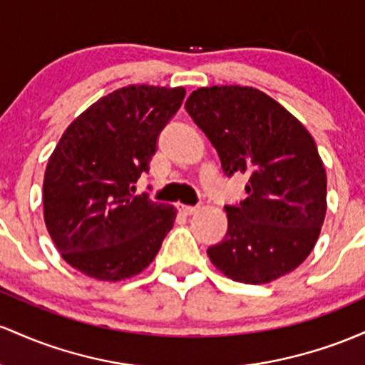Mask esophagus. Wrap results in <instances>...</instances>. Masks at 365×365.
Returning <instances> with one entry per match:
<instances>
[{"mask_svg":"<svg viewBox=\"0 0 365 365\" xmlns=\"http://www.w3.org/2000/svg\"><path fill=\"white\" fill-rule=\"evenodd\" d=\"M178 208L184 215H193L198 212V207H191V205H178Z\"/></svg>","mask_w":365,"mask_h":365,"instance_id":"34e87169","label":"esophagus"}]
</instances>
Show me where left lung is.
Listing matches in <instances>:
<instances>
[{"instance_id": "obj_1", "label": "left lung", "mask_w": 365, "mask_h": 365, "mask_svg": "<svg viewBox=\"0 0 365 365\" xmlns=\"http://www.w3.org/2000/svg\"><path fill=\"white\" fill-rule=\"evenodd\" d=\"M184 108L214 145L224 174L248 175L247 198L226 205V236L207 250L212 264L245 284L294 271L326 217V170L314 138L253 88H200Z\"/></svg>"}]
</instances>
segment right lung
<instances>
[{"instance_id":"right-lung-1","label":"right lung","mask_w":365,"mask_h":365,"mask_svg":"<svg viewBox=\"0 0 365 365\" xmlns=\"http://www.w3.org/2000/svg\"><path fill=\"white\" fill-rule=\"evenodd\" d=\"M184 88L128 86L68 125L44 172V222L67 264L120 281L146 269L174 226L175 208L134 195Z\"/></svg>"}]
</instances>
